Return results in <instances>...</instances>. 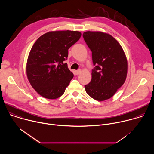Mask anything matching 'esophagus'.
<instances>
[{
  "mask_svg": "<svg viewBox=\"0 0 154 154\" xmlns=\"http://www.w3.org/2000/svg\"><path fill=\"white\" fill-rule=\"evenodd\" d=\"M80 72H81V70H80V69H79V70L75 71V74H77V75L79 74Z\"/></svg>",
  "mask_w": 154,
  "mask_h": 154,
  "instance_id": "esophagus-1",
  "label": "esophagus"
}]
</instances>
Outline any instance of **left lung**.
<instances>
[{"label":"left lung","mask_w":154,"mask_h":154,"mask_svg":"<svg viewBox=\"0 0 154 154\" xmlns=\"http://www.w3.org/2000/svg\"><path fill=\"white\" fill-rule=\"evenodd\" d=\"M83 36L92 52V79L85 91L98 101L111 98L124 83L127 60L120 44L112 35L101 32H85Z\"/></svg>","instance_id":"left-lung-1"}]
</instances>
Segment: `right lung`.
Listing matches in <instances>:
<instances>
[{
    "label": "right lung",
    "instance_id": "add662e5",
    "mask_svg": "<svg viewBox=\"0 0 154 154\" xmlns=\"http://www.w3.org/2000/svg\"><path fill=\"white\" fill-rule=\"evenodd\" d=\"M78 31L48 32L34 43L29 53L26 72L35 90L43 97L55 99L61 96L74 77L64 61L68 49L80 39Z\"/></svg>",
    "mask_w": 154,
    "mask_h": 154
}]
</instances>
